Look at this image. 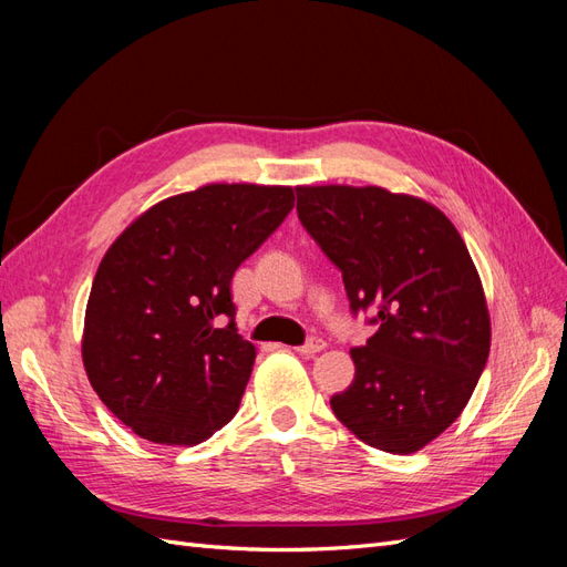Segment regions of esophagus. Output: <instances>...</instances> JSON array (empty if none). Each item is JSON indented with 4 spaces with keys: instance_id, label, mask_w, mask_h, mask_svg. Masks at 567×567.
Segmentation results:
<instances>
[{
    "instance_id": "1",
    "label": "esophagus",
    "mask_w": 567,
    "mask_h": 567,
    "mask_svg": "<svg viewBox=\"0 0 567 567\" xmlns=\"http://www.w3.org/2000/svg\"><path fill=\"white\" fill-rule=\"evenodd\" d=\"M323 348H326V342H323L321 338H310V340L305 342V346L296 348V352H298V354H307V357H312V354L321 352Z\"/></svg>"
}]
</instances>
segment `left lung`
Masks as SVG:
<instances>
[{
  "instance_id": "1",
  "label": "left lung",
  "mask_w": 567,
  "mask_h": 567,
  "mask_svg": "<svg viewBox=\"0 0 567 567\" xmlns=\"http://www.w3.org/2000/svg\"><path fill=\"white\" fill-rule=\"evenodd\" d=\"M298 217L342 271L352 312L379 307L350 352L338 421L369 447L414 454L458 419L489 357L483 281L461 234L433 203L383 186H298Z\"/></svg>"
}]
</instances>
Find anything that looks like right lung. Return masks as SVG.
Instances as JSON below:
<instances>
[{
    "instance_id": "add662e5",
    "label": "right lung",
    "mask_w": 567,
    "mask_h": 567,
    "mask_svg": "<svg viewBox=\"0 0 567 567\" xmlns=\"http://www.w3.org/2000/svg\"><path fill=\"white\" fill-rule=\"evenodd\" d=\"M293 186L205 184L136 217L101 260L84 312L94 392L140 437L192 447L241 404L255 346L229 286L293 208Z\"/></svg>"
}]
</instances>
